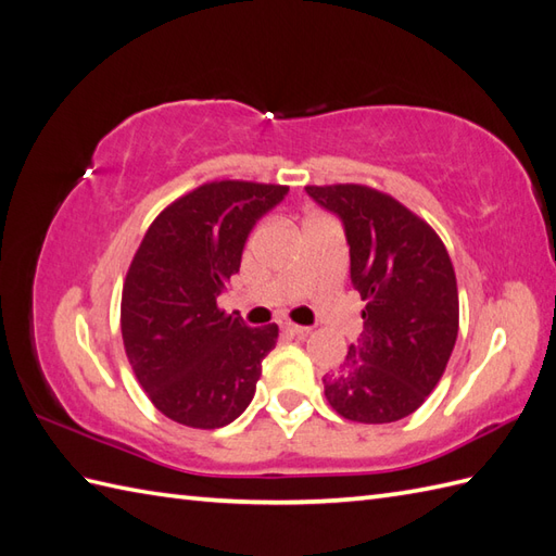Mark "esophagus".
<instances>
[{
    "label": "esophagus",
    "mask_w": 556,
    "mask_h": 556,
    "mask_svg": "<svg viewBox=\"0 0 556 556\" xmlns=\"http://www.w3.org/2000/svg\"><path fill=\"white\" fill-rule=\"evenodd\" d=\"M281 327H285V332H289L291 337H305L311 332L308 327H301V325H293V323H289V320H285L281 323Z\"/></svg>",
    "instance_id": "obj_1"
}]
</instances>
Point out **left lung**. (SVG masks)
<instances>
[{
	"label": "left lung",
	"instance_id": "1",
	"mask_svg": "<svg viewBox=\"0 0 556 556\" xmlns=\"http://www.w3.org/2000/svg\"><path fill=\"white\" fill-rule=\"evenodd\" d=\"M305 193L344 224L351 285L365 301L358 341L323 377L329 406L356 422L406 418L440 382L456 344L452 260L430 224L392 195L358 184Z\"/></svg>",
	"mask_w": 556,
	"mask_h": 556
}]
</instances>
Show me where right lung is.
<instances>
[{
  "label": "right lung",
  "mask_w": 556,
  "mask_h": 556,
  "mask_svg": "<svg viewBox=\"0 0 556 556\" xmlns=\"http://www.w3.org/2000/svg\"><path fill=\"white\" fill-rule=\"evenodd\" d=\"M287 193V186L212 181L150 224L124 281L122 337L140 387L167 418L215 430L253 401L279 329L224 315L217 296L241 267L248 233Z\"/></svg>",
  "instance_id": "obj_1"
}]
</instances>
